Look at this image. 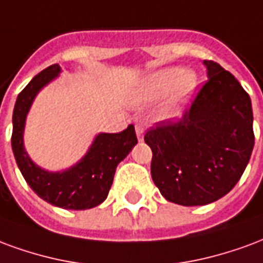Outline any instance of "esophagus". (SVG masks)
<instances>
[{
	"label": "esophagus",
	"instance_id": "esophagus-1",
	"mask_svg": "<svg viewBox=\"0 0 263 263\" xmlns=\"http://www.w3.org/2000/svg\"><path fill=\"white\" fill-rule=\"evenodd\" d=\"M136 134H137V139H139V141H141L143 137H144V129H143L141 126H136Z\"/></svg>",
	"mask_w": 263,
	"mask_h": 263
}]
</instances>
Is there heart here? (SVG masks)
<instances>
[{
	"mask_svg": "<svg viewBox=\"0 0 263 263\" xmlns=\"http://www.w3.org/2000/svg\"><path fill=\"white\" fill-rule=\"evenodd\" d=\"M197 88V76L182 67H165L151 72L144 78L139 88V99L143 103L160 101L172 92L161 106L162 119H175L182 113L183 105L192 97Z\"/></svg>",
	"mask_w": 263,
	"mask_h": 263,
	"instance_id": "heart-1",
	"label": "heart"
}]
</instances>
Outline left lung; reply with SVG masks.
I'll return each instance as SVG.
<instances>
[{"instance_id":"left-lung-1","label":"left lung","mask_w":263,"mask_h":263,"mask_svg":"<svg viewBox=\"0 0 263 263\" xmlns=\"http://www.w3.org/2000/svg\"><path fill=\"white\" fill-rule=\"evenodd\" d=\"M208 81L178 122H161L144 141L153 151L151 176L168 202L203 206L226 196L250 162L254 116L237 78L204 60Z\"/></svg>"}]
</instances>
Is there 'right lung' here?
Segmentation results:
<instances>
[{
    "label": "right lung",
    "instance_id": "1",
    "mask_svg": "<svg viewBox=\"0 0 263 263\" xmlns=\"http://www.w3.org/2000/svg\"><path fill=\"white\" fill-rule=\"evenodd\" d=\"M60 72L59 64L47 67L18 95L12 115V151L25 181L40 199L61 209L87 210L108 197L116 166L137 144V137L130 124L120 133L97 134L87 154L67 170L53 172L34 164L24 144L26 116L36 95Z\"/></svg>",
    "mask_w": 263,
    "mask_h": 263
}]
</instances>
